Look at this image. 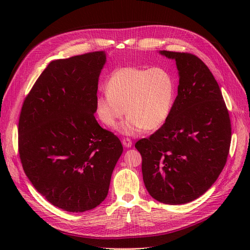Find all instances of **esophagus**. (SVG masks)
<instances>
[{
  "mask_svg": "<svg viewBox=\"0 0 250 250\" xmlns=\"http://www.w3.org/2000/svg\"><path fill=\"white\" fill-rule=\"evenodd\" d=\"M122 143H123V145L125 147V148H130L133 146V143H132V140L130 139H128V138H125V139H123V141H122Z\"/></svg>",
  "mask_w": 250,
  "mask_h": 250,
  "instance_id": "1",
  "label": "esophagus"
}]
</instances>
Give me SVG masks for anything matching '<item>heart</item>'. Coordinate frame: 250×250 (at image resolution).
I'll use <instances>...</instances> for the list:
<instances>
[{"mask_svg":"<svg viewBox=\"0 0 250 250\" xmlns=\"http://www.w3.org/2000/svg\"><path fill=\"white\" fill-rule=\"evenodd\" d=\"M106 93L95 99V113L106 126L113 127L126 113L121 133L135 135L144 128H160L171 112L175 86L172 76L158 67H123L113 71L105 83Z\"/></svg>","mask_w":250,"mask_h":250,"instance_id":"b5f03b06","label":"heart"}]
</instances>
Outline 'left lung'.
Returning a JSON list of instances; mask_svg holds the SVG:
<instances>
[{"instance_id":"1","label":"left lung","mask_w":250,"mask_h":250,"mask_svg":"<svg viewBox=\"0 0 250 250\" xmlns=\"http://www.w3.org/2000/svg\"><path fill=\"white\" fill-rule=\"evenodd\" d=\"M159 54L176 62L177 96L166 123L135 147L152 198L188 204L213 186L226 164L230 117L216 79L201 59L188 52Z\"/></svg>"}]
</instances>
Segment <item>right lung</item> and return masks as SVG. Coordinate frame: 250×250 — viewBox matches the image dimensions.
Segmentation results:
<instances>
[{"mask_svg": "<svg viewBox=\"0 0 250 250\" xmlns=\"http://www.w3.org/2000/svg\"><path fill=\"white\" fill-rule=\"evenodd\" d=\"M105 51L52 61L25 98L18 146L24 172L54 206L89 211L107 196L124 151L94 116Z\"/></svg>", "mask_w": 250, "mask_h": 250, "instance_id": "1", "label": "right lung"}]
</instances>
